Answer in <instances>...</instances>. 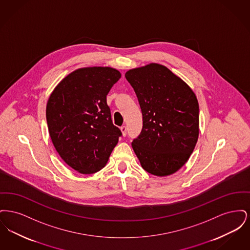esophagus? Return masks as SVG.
Listing matches in <instances>:
<instances>
[{
	"label": "esophagus",
	"instance_id": "obj_1",
	"mask_svg": "<svg viewBox=\"0 0 250 250\" xmlns=\"http://www.w3.org/2000/svg\"><path fill=\"white\" fill-rule=\"evenodd\" d=\"M121 131H122V133H123V136L125 137V136H126V126H125V125L121 126Z\"/></svg>",
	"mask_w": 250,
	"mask_h": 250
}]
</instances>
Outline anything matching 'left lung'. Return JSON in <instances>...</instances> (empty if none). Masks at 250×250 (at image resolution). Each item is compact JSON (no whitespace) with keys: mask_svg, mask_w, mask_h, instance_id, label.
Returning a JSON list of instances; mask_svg holds the SVG:
<instances>
[{"mask_svg":"<svg viewBox=\"0 0 250 250\" xmlns=\"http://www.w3.org/2000/svg\"><path fill=\"white\" fill-rule=\"evenodd\" d=\"M125 76L143 113V129L132 148L147 172L170 175L186 164L198 141L197 97L184 81L158 63L130 69Z\"/></svg>","mask_w":250,"mask_h":250,"instance_id":"8db88e82","label":"left lung"}]
</instances>
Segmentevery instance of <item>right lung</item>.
I'll return each instance as SVG.
<instances>
[{
    "label": "right lung",
    "mask_w": 250,
    "mask_h": 250,
    "mask_svg": "<svg viewBox=\"0 0 250 250\" xmlns=\"http://www.w3.org/2000/svg\"><path fill=\"white\" fill-rule=\"evenodd\" d=\"M121 78L111 67H85L70 73L48 100V133L62 159L92 174L107 164L122 132L112 124L107 95Z\"/></svg>",
    "instance_id": "add662e5"
}]
</instances>
